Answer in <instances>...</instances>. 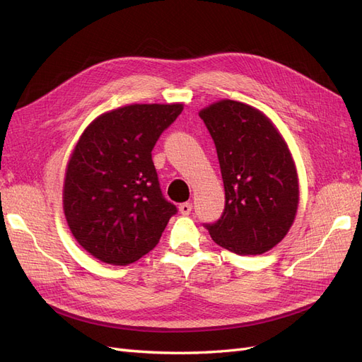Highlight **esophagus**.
Masks as SVG:
<instances>
[{
    "instance_id": "esophagus-1",
    "label": "esophagus",
    "mask_w": 362,
    "mask_h": 362,
    "mask_svg": "<svg viewBox=\"0 0 362 362\" xmlns=\"http://www.w3.org/2000/svg\"><path fill=\"white\" fill-rule=\"evenodd\" d=\"M192 204L190 202H184V204H181L180 205V213L181 214H184V216H187V214H190L192 213Z\"/></svg>"
}]
</instances>
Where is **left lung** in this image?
I'll return each instance as SVG.
<instances>
[{"label":"left lung","instance_id":"obj_1","mask_svg":"<svg viewBox=\"0 0 362 362\" xmlns=\"http://www.w3.org/2000/svg\"><path fill=\"white\" fill-rule=\"evenodd\" d=\"M199 116L213 137L225 187L221 218L204 226L234 254H264L286 237L298 211V173L287 144L269 117L243 103L218 101Z\"/></svg>","mask_w":362,"mask_h":362}]
</instances>
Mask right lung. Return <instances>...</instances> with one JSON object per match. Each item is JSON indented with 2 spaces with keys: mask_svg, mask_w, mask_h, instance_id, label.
Listing matches in <instances>:
<instances>
[{
  "mask_svg": "<svg viewBox=\"0 0 362 362\" xmlns=\"http://www.w3.org/2000/svg\"><path fill=\"white\" fill-rule=\"evenodd\" d=\"M182 104H133L96 117L69 160L63 208L74 237L107 264L125 266L160 242L177 206L163 196L152 149Z\"/></svg>",
  "mask_w": 362,
  "mask_h": 362,
  "instance_id": "1",
  "label": "right lung"
}]
</instances>
